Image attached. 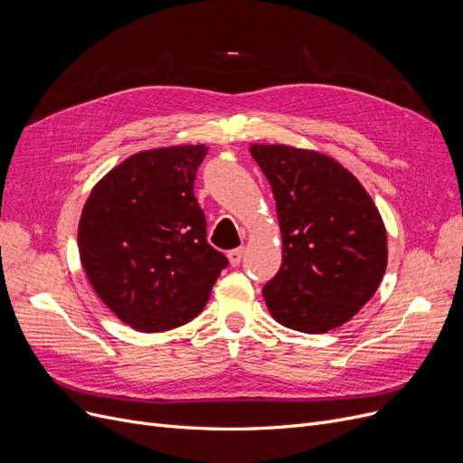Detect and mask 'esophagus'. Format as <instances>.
I'll use <instances>...</instances> for the list:
<instances>
[{"label": "esophagus", "mask_w": 463, "mask_h": 463, "mask_svg": "<svg viewBox=\"0 0 463 463\" xmlns=\"http://www.w3.org/2000/svg\"><path fill=\"white\" fill-rule=\"evenodd\" d=\"M243 256H245V247H239V249H233V250H230V252H228L230 263H232L233 268H237V266H239L241 260H243Z\"/></svg>", "instance_id": "34e87169"}]
</instances>
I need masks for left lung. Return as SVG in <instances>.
Returning a JSON list of instances; mask_svg holds the SVG:
<instances>
[{
    "mask_svg": "<svg viewBox=\"0 0 463 463\" xmlns=\"http://www.w3.org/2000/svg\"><path fill=\"white\" fill-rule=\"evenodd\" d=\"M282 232V266L263 286L271 317L303 334H326L354 317L386 271V230L369 194L326 154L252 145Z\"/></svg>",
    "mask_w": 463,
    "mask_h": 463,
    "instance_id": "8db88e82",
    "label": "left lung"
}]
</instances>
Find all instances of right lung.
Wrapping results in <instances>:
<instances>
[{"mask_svg":"<svg viewBox=\"0 0 463 463\" xmlns=\"http://www.w3.org/2000/svg\"><path fill=\"white\" fill-rule=\"evenodd\" d=\"M203 145L139 152L86 200L79 252L96 294L124 324L165 332L203 311L228 258L207 243L194 183Z\"/></svg>","mask_w":463,"mask_h":463,"instance_id":"add662e5","label":"right lung"}]
</instances>
